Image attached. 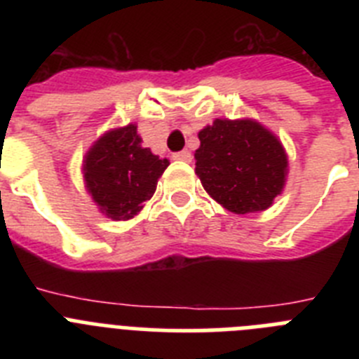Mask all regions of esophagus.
<instances>
[{
	"mask_svg": "<svg viewBox=\"0 0 359 359\" xmlns=\"http://www.w3.org/2000/svg\"><path fill=\"white\" fill-rule=\"evenodd\" d=\"M172 158H174V160H177V161H192V154H190L189 151L174 152Z\"/></svg>",
	"mask_w": 359,
	"mask_h": 359,
	"instance_id": "34e87169",
	"label": "esophagus"
}]
</instances>
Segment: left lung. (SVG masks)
I'll use <instances>...</instances> for the list:
<instances>
[{
  "label": "left lung",
  "instance_id": "obj_1",
  "mask_svg": "<svg viewBox=\"0 0 359 359\" xmlns=\"http://www.w3.org/2000/svg\"><path fill=\"white\" fill-rule=\"evenodd\" d=\"M198 136L196 174L210 198L233 214L273 205L287 174L286 151L273 133L255 120L215 118Z\"/></svg>",
  "mask_w": 359,
  "mask_h": 359
}]
</instances>
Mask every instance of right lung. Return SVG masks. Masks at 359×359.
<instances>
[{
	"label": "right lung",
	"mask_w": 359,
	"mask_h": 359,
	"mask_svg": "<svg viewBox=\"0 0 359 359\" xmlns=\"http://www.w3.org/2000/svg\"><path fill=\"white\" fill-rule=\"evenodd\" d=\"M169 160L142 145L135 123L100 136L84 158V182L97 207L113 221H128L152 198Z\"/></svg>",
	"instance_id": "1"
}]
</instances>
